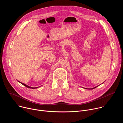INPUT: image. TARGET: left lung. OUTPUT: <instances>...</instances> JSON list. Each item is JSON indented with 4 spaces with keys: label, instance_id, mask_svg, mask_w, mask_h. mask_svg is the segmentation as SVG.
Wrapping results in <instances>:
<instances>
[{
    "label": "left lung",
    "instance_id": "obj_1",
    "mask_svg": "<svg viewBox=\"0 0 123 123\" xmlns=\"http://www.w3.org/2000/svg\"><path fill=\"white\" fill-rule=\"evenodd\" d=\"M103 83H104V82H103ZM95 86V87H93V88H92V89H89V90H90H90H92V89H95V88H96V87H97V86Z\"/></svg>",
    "mask_w": 123,
    "mask_h": 123
}]
</instances>
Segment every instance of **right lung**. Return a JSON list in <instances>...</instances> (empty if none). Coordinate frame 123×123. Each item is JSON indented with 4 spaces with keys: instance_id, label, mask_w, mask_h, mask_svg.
Here are the masks:
<instances>
[{
    "instance_id": "obj_1",
    "label": "right lung",
    "mask_w": 123,
    "mask_h": 123,
    "mask_svg": "<svg viewBox=\"0 0 123 123\" xmlns=\"http://www.w3.org/2000/svg\"><path fill=\"white\" fill-rule=\"evenodd\" d=\"M19 83H20L21 84H22L23 85H24V86H26L27 87H28V88H30V89H37V88H38V87H31V86H28V85H26V84H24V83H21V82H20V81H18Z\"/></svg>"
}]
</instances>
